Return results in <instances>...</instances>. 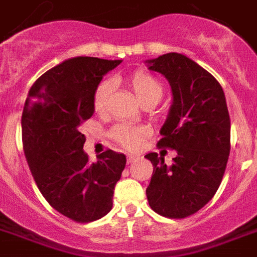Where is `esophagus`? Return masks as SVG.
I'll use <instances>...</instances> for the list:
<instances>
[{"mask_svg": "<svg viewBox=\"0 0 257 257\" xmlns=\"http://www.w3.org/2000/svg\"><path fill=\"white\" fill-rule=\"evenodd\" d=\"M138 159H139V156H138V155H133V154L127 155V163L137 162Z\"/></svg>", "mask_w": 257, "mask_h": 257, "instance_id": "34e87169", "label": "esophagus"}]
</instances>
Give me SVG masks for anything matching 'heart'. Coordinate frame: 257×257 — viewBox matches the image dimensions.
<instances>
[{"label":"heart","instance_id":"obj_1","mask_svg":"<svg viewBox=\"0 0 257 257\" xmlns=\"http://www.w3.org/2000/svg\"><path fill=\"white\" fill-rule=\"evenodd\" d=\"M128 85L133 89L134 94L137 95V98L139 99L141 103L144 101H155L158 103L159 99L162 98L163 88L160 82L144 72L134 73L128 78ZM110 93H111V84L109 81L101 82L97 86L94 95H93V107H94L95 113H105ZM113 138L120 146H123L128 150H137L143 142L144 131L133 124L120 123L113 130Z\"/></svg>","mask_w":257,"mask_h":257}]
</instances>
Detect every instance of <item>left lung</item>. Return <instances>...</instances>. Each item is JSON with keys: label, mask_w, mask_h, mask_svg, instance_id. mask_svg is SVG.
Returning a JSON list of instances; mask_svg holds the SVG:
<instances>
[{"label": "left lung", "mask_w": 257, "mask_h": 257, "mask_svg": "<svg viewBox=\"0 0 257 257\" xmlns=\"http://www.w3.org/2000/svg\"><path fill=\"white\" fill-rule=\"evenodd\" d=\"M169 82L172 105L159 146L176 151L167 165L162 155H146L154 165L147 200L154 211L185 218L218 190L230 155V115L219 82L190 57L177 52L144 61Z\"/></svg>", "instance_id": "8db88e82"}]
</instances>
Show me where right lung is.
<instances>
[{
    "label": "right lung",
    "instance_id": "1",
    "mask_svg": "<svg viewBox=\"0 0 257 257\" xmlns=\"http://www.w3.org/2000/svg\"><path fill=\"white\" fill-rule=\"evenodd\" d=\"M120 63L88 56L64 60L34 82L23 107V150L40 193L56 211L81 223L111 210L126 167V156L111 150L90 164L80 131L94 114L95 89Z\"/></svg>",
    "mask_w": 257,
    "mask_h": 257
}]
</instances>
